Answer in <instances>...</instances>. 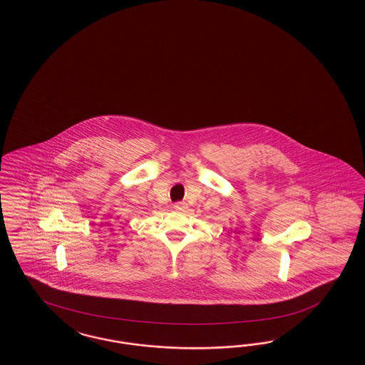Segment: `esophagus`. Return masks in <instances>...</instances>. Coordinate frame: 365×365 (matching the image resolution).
Instances as JSON below:
<instances>
[{"instance_id":"1","label":"esophagus","mask_w":365,"mask_h":365,"mask_svg":"<svg viewBox=\"0 0 365 365\" xmlns=\"http://www.w3.org/2000/svg\"><path fill=\"white\" fill-rule=\"evenodd\" d=\"M174 207H175L176 210H179V212H185L187 209V205L185 202H176Z\"/></svg>"}]
</instances>
